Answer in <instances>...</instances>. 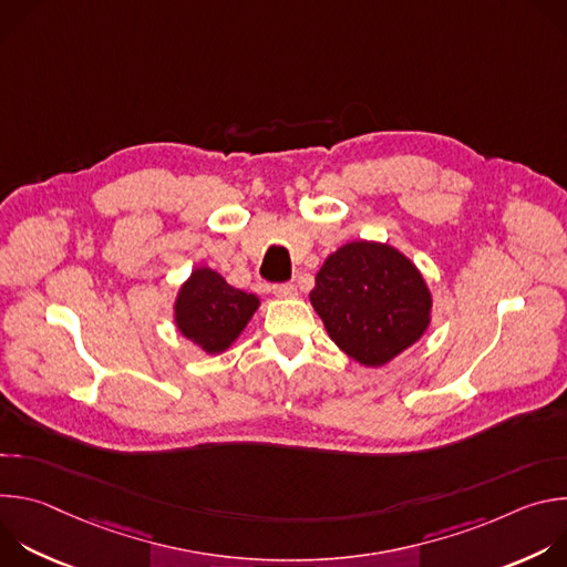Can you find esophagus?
I'll return each mask as SVG.
<instances>
[{"mask_svg":"<svg viewBox=\"0 0 567 567\" xmlns=\"http://www.w3.org/2000/svg\"><path fill=\"white\" fill-rule=\"evenodd\" d=\"M271 291L278 296V298H293L296 296V285L291 282H278L271 287Z\"/></svg>","mask_w":567,"mask_h":567,"instance_id":"esophagus-1","label":"esophagus"}]
</instances>
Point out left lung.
I'll return each mask as SVG.
<instances>
[{"instance_id":"left-lung-1","label":"left lung","mask_w":567,"mask_h":567,"mask_svg":"<svg viewBox=\"0 0 567 567\" xmlns=\"http://www.w3.org/2000/svg\"><path fill=\"white\" fill-rule=\"evenodd\" d=\"M309 300L332 341L372 368L411 348L431 320L422 274L379 241H350L332 254L316 274Z\"/></svg>"}]
</instances>
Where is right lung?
<instances>
[{"instance_id":"1","label":"right lung","mask_w":567,"mask_h":567,"mask_svg":"<svg viewBox=\"0 0 567 567\" xmlns=\"http://www.w3.org/2000/svg\"><path fill=\"white\" fill-rule=\"evenodd\" d=\"M260 300L230 287L213 269H197L175 302L179 332L208 354L224 352L247 328Z\"/></svg>"}]
</instances>
